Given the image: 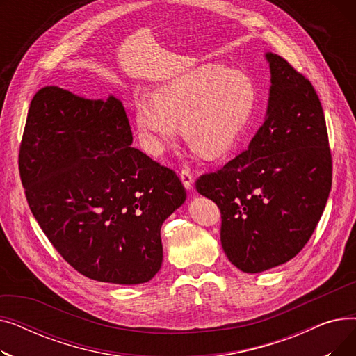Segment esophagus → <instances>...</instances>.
I'll return each mask as SVG.
<instances>
[{
  "instance_id": "obj_1",
  "label": "esophagus",
  "mask_w": 356,
  "mask_h": 356,
  "mask_svg": "<svg viewBox=\"0 0 356 356\" xmlns=\"http://www.w3.org/2000/svg\"><path fill=\"white\" fill-rule=\"evenodd\" d=\"M180 179H181L186 189L191 191L193 188V175H192V172L189 170V168H181Z\"/></svg>"
}]
</instances>
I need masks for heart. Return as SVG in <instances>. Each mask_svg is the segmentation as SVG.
Listing matches in <instances>:
<instances>
[{
  "label": "heart",
  "mask_w": 356,
  "mask_h": 356,
  "mask_svg": "<svg viewBox=\"0 0 356 356\" xmlns=\"http://www.w3.org/2000/svg\"><path fill=\"white\" fill-rule=\"evenodd\" d=\"M136 121L145 148L159 154L181 133L203 154L228 153L250 127L258 90L244 73L203 65L164 83L157 93L136 97Z\"/></svg>",
  "instance_id": "1"
}]
</instances>
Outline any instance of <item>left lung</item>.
<instances>
[{"mask_svg":"<svg viewBox=\"0 0 356 356\" xmlns=\"http://www.w3.org/2000/svg\"><path fill=\"white\" fill-rule=\"evenodd\" d=\"M271 88L264 124L248 149L196 191L220 209V244L244 273L294 258L321 220L332 188V154L319 97L282 56L266 53Z\"/></svg>","mask_w":356,"mask_h":356,"instance_id":"left-lung-1","label":"left lung"}]
</instances>
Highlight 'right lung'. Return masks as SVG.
<instances>
[{"instance_id": "add662e5", "label": "right lung", "mask_w": 356, "mask_h": 356, "mask_svg": "<svg viewBox=\"0 0 356 356\" xmlns=\"http://www.w3.org/2000/svg\"><path fill=\"white\" fill-rule=\"evenodd\" d=\"M131 143L115 97L46 86L31 99L18 154L29 207L66 263L102 283L149 282L163 222L186 200L177 175Z\"/></svg>"}]
</instances>
